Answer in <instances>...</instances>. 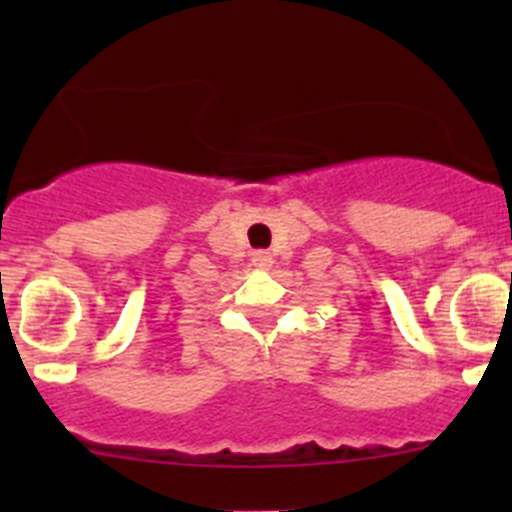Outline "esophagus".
I'll return each instance as SVG.
<instances>
[{"mask_svg":"<svg viewBox=\"0 0 512 512\" xmlns=\"http://www.w3.org/2000/svg\"><path fill=\"white\" fill-rule=\"evenodd\" d=\"M252 265L257 267V270H270L272 267V255L265 250H257L255 255H252Z\"/></svg>","mask_w":512,"mask_h":512,"instance_id":"1","label":"esophagus"}]
</instances>
